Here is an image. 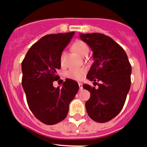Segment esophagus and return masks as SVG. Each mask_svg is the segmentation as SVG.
I'll use <instances>...</instances> for the list:
<instances>
[{
	"instance_id": "1",
	"label": "esophagus",
	"mask_w": 147,
	"mask_h": 147,
	"mask_svg": "<svg viewBox=\"0 0 147 147\" xmlns=\"http://www.w3.org/2000/svg\"><path fill=\"white\" fill-rule=\"evenodd\" d=\"M78 84H79V87H80V89H83L82 84V83H80V82H79Z\"/></svg>"
}]
</instances>
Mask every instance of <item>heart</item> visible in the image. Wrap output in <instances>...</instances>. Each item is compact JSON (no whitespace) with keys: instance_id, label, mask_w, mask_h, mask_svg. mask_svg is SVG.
<instances>
[{"instance_id":"heart-1","label":"heart","mask_w":147,"mask_h":147,"mask_svg":"<svg viewBox=\"0 0 147 147\" xmlns=\"http://www.w3.org/2000/svg\"><path fill=\"white\" fill-rule=\"evenodd\" d=\"M72 49H74L75 51H76L78 54L82 55V56H84L89 52L88 46L86 45V43L81 40H78V41H75L74 44H72ZM61 63H63V54H61ZM85 72L86 70L84 68H71L67 72V76L73 80H80L83 78Z\"/></svg>"}]
</instances>
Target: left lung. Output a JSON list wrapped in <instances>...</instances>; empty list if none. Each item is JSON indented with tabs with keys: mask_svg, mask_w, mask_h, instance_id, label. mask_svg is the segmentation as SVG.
<instances>
[{
	"mask_svg": "<svg viewBox=\"0 0 147 147\" xmlns=\"http://www.w3.org/2000/svg\"><path fill=\"white\" fill-rule=\"evenodd\" d=\"M80 36L93 51L94 62L86 78L98 86L83 85L91 94L86 110L94 121L106 123L123 108L131 85L132 67L123 48L110 36L99 33Z\"/></svg>",
	"mask_w": 147,
	"mask_h": 147,
	"instance_id": "1",
	"label": "left lung"
}]
</instances>
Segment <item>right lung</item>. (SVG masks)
<instances>
[{
    "label": "right lung",
    "mask_w": 147,
    "mask_h": 147,
    "mask_svg": "<svg viewBox=\"0 0 147 147\" xmlns=\"http://www.w3.org/2000/svg\"><path fill=\"white\" fill-rule=\"evenodd\" d=\"M75 32L44 36L27 51L22 62V85L32 113L41 123L54 125L66 118L69 103L79 90L78 82L67 79L62 87L54 81L61 68V55Z\"/></svg>",
    "instance_id": "right-lung-1"
}]
</instances>
